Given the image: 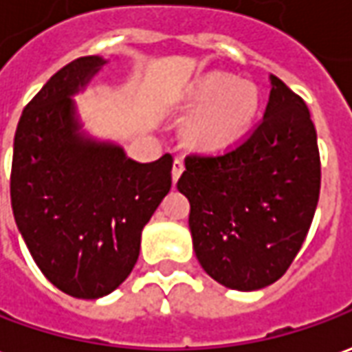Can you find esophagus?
Instances as JSON below:
<instances>
[{
  "mask_svg": "<svg viewBox=\"0 0 352 352\" xmlns=\"http://www.w3.org/2000/svg\"><path fill=\"white\" fill-rule=\"evenodd\" d=\"M184 171V162L183 158H175L173 162V168H171V177H173V183H177V179L181 177V173Z\"/></svg>",
  "mask_w": 352,
  "mask_h": 352,
  "instance_id": "obj_1",
  "label": "esophagus"
}]
</instances>
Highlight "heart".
<instances>
[{"mask_svg": "<svg viewBox=\"0 0 352 352\" xmlns=\"http://www.w3.org/2000/svg\"><path fill=\"white\" fill-rule=\"evenodd\" d=\"M190 102L201 107L190 122V137L201 146L219 148L250 127L259 99L250 83H234L230 76L210 74L194 85Z\"/></svg>", "mask_w": 352, "mask_h": 352, "instance_id": "1", "label": "heart"}]
</instances>
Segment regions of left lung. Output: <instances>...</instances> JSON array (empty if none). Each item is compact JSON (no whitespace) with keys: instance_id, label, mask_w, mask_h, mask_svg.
<instances>
[{"instance_id":"left-lung-1","label":"left lung","mask_w":352,"mask_h":352,"mask_svg":"<svg viewBox=\"0 0 352 352\" xmlns=\"http://www.w3.org/2000/svg\"><path fill=\"white\" fill-rule=\"evenodd\" d=\"M177 188L201 269L252 292L289 269L320 196V152L305 100L272 76L265 116L227 151L184 158Z\"/></svg>"}]
</instances>
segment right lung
I'll list each match as a JSON object with an SVG mask.
<instances>
[{
  "instance_id": "right-lung-1",
  "label": "right lung",
  "mask_w": 352,
  "mask_h": 352,
  "mask_svg": "<svg viewBox=\"0 0 352 352\" xmlns=\"http://www.w3.org/2000/svg\"><path fill=\"white\" fill-rule=\"evenodd\" d=\"M104 60L63 66L24 107L11 166L16 227L45 278L78 299L114 292L133 270L141 232L171 188V154L152 164L83 139L70 95Z\"/></svg>"
}]
</instances>
